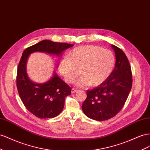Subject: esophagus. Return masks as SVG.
I'll use <instances>...</instances> for the list:
<instances>
[{
  "instance_id": "obj_1",
  "label": "esophagus",
  "mask_w": 150,
  "mask_h": 150,
  "mask_svg": "<svg viewBox=\"0 0 150 150\" xmlns=\"http://www.w3.org/2000/svg\"><path fill=\"white\" fill-rule=\"evenodd\" d=\"M77 91H78L77 89H75V88H73L71 89V93H76Z\"/></svg>"
}]
</instances>
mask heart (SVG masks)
I'll list each match as a JSON object with an SVG mask.
<instances>
[{
    "label": "heart",
    "mask_w": 150,
    "mask_h": 150,
    "mask_svg": "<svg viewBox=\"0 0 150 150\" xmlns=\"http://www.w3.org/2000/svg\"><path fill=\"white\" fill-rule=\"evenodd\" d=\"M115 64V57L110 50L96 46H82L71 50L68 57L62 59L59 71L69 83L75 82L81 71L83 77L77 82L79 86L97 87L108 79Z\"/></svg>",
    "instance_id": "b5f03b06"
}]
</instances>
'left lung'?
Segmentation results:
<instances>
[{"mask_svg": "<svg viewBox=\"0 0 150 150\" xmlns=\"http://www.w3.org/2000/svg\"><path fill=\"white\" fill-rule=\"evenodd\" d=\"M115 55L114 69L103 83L87 91L82 109L89 118L105 121L115 116L122 107L132 87V73L129 60L123 51L111 45Z\"/></svg>", "mask_w": 150, "mask_h": 150, "instance_id": "obj_1", "label": "left lung"}]
</instances>
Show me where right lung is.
Returning a JSON list of instances; mask_svg holds the SVG:
<instances>
[{
    "mask_svg": "<svg viewBox=\"0 0 150 150\" xmlns=\"http://www.w3.org/2000/svg\"><path fill=\"white\" fill-rule=\"evenodd\" d=\"M73 46L45 40L29 47L23 53L17 72V88L23 103L35 116L46 119L58 115L63 109L65 97L71 94V88L55 71L47 82H34L29 78L26 71L29 56L35 52H42L61 57L64 51Z\"/></svg>",
    "mask_w": 150,
    "mask_h": 150,
    "instance_id": "right-lung-1",
    "label": "right lung"
}]
</instances>
